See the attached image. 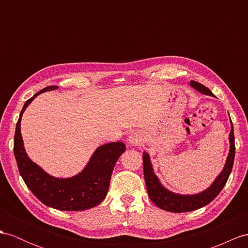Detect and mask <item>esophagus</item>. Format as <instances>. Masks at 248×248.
<instances>
[{
    "label": "esophagus",
    "mask_w": 248,
    "mask_h": 248,
    "mask_svg": "<svg viewBox=\"0 0 248 248\" xmlns=\"http://www.w3.org/2000/svg\"><path fill=\"white\" fill-rule=\"evenodd\" d=\"M128 142L130 143V144H132V145H135V144H138V142H139V138L137 137V136H130L129 137V139H128Z\"/></svg>",
    "instance_id": "esophagus-1"
}]
</instances>
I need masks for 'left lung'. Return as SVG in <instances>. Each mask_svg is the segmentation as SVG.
Wrapping results in <instances>:
<instances>
[{
  "label": "left lung",
  "instance_id": "1",
  "mask_svg": "<svg viewBox=\"0 0 248 248\" xmlns=\"http://www.w3.org/2000/svg\"><path fill=\"white\" fill-rule=\"evenodd\" d=\"M190 86L197 89L199 93L203 94H207L214 96V93L210 90L205 87L202 84L196 81H190ZM232 123V130L229 134V143H231V149L227 156L225 166L223 168L222 172L219 174L217 179L214 181L207 189L200 192L197 195H178L173 192L167 190L162 186L159 179L154 172L152 163H150L149 155L147 153H143V171H144V179L146 183V188L150 200L155 203L156 206L160 207L163 210L171 211V213H187V211H192L201 208L205 205L209 204L214 199L220 194V191L225 186L229 174L232 170L233 160H234V135H233V126Z\"/></svg>",
  "mask_w": 248,
  "mask_h": 248
}]
</instances>
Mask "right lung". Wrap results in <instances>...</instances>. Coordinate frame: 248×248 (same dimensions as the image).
I'll use <instances>...</instances> for the list:
<instances>
[{"mask_svg": "<svg viewBox=\"0 0 248 248\" xmlns=\"http://www.w3.org/2000/svg\"><path fill=\"white\" fill-rule=\"evenodd\" d=\"M48 86L25 102L17 120L14 153L24 182L32 194L45 205L59 210L78 211L93 208L104 200L111 173L119 156L125 152L123 142H111L96 148L88 164L77 176L59 179L49 176L28 158L21 135V119L31 101L44 92L57 89Z\"/></svg>", "mask_w": 248, "mask_h": 248, "instance_id": "obj_1", "label": "right lung"}]
</instances>
